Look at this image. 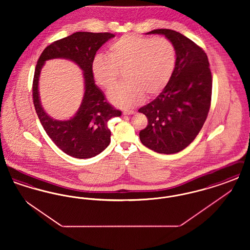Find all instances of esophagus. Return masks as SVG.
<instances>
[{"mask_svg":"<svg viewBox=\"0 0 250 250\" xmlns=\"http://www.w3.org/2000/svg\"><path fill=\"white\" fill-rule=\"evenodd\" d=\"M134 113H135L134 110H124V112H123V114H125V115H131Z\"/></svg>","mask_w":250,"mask_h":250,"instance_id":"esophagus-1","label":"esophagus"}]
</instances>
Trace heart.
I'll return each mask as SVG.
<instances>
[{"instance_id": "b5f03b06", "label": "heart", "mask_w": 250, "mask_h": 250, "mask_svg": "<svg viewBox=\"0 0 250 250\" xmlns=\"http://www.w3.org/2000/svg\"><path fill=\"white\" fill-rule=\"evenodd\" d=\"M176 64L173 44L164 37L121 36L108 46V53L96 54L92 62L95 81L106 90L112 89L125 68L126 80L109 93L117 107H132L143 101L144 93H160L169 82Z\"/></svg>"}]
</instances>
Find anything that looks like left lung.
I'll return each instance as SVG.
<instances>
[{
  "mask_svg": "<svg viewBox=\"0 0 250 250\" xmlns=\"http://www.w3.org/2000/svg\"><path fill=\"white\" fill-rule=\"evenodd\" d=\"M173 44L176 64L163 91L139 109L148 119L140 140L159 154H175L190 144L207 118L212 97V74L206 53L176 31L157 29Z\"/></svg>",
  "mask_w": 250,
  "mask_h": 250,
  "instance_id": "left-lung-1",
  "label": "left lung"
}]
</instances>
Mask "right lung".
Returning <instances> with one entry per match:
<instances>
[{
  "mask_svg": "<svg viewBox=\"0 0 250 250\" xmlns=\"http://www.w3.org/2000/svg\"><path fill=\"white\" fill-rule=\"evenodd\" d=\"M110 33L77 32L51 43L43 50L36 63L33 82V99L37 116L51 141L76 158H91L103 152L110 143L107 121L122 112L107 103L103 92L95 85L92 62L96 51L108 39ZM62 58L76 62L84 71V95L81 107L69 120H54L42 107L38 92L40 72L48 59Z\"/></svg>",
  "mask_w": 250,
  "mask_h": 250,
  "instance_id": "add662e5",
  "label": "right lung"
}]
</instances>
